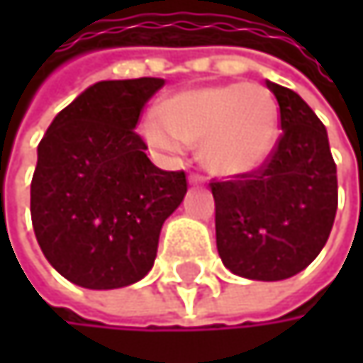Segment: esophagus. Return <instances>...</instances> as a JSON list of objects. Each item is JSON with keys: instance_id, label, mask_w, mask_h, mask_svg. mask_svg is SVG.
Returning a JSON list of instances; mask_svg holds the SVG:
<instances>
[{"instance_id": "34e87169", "label": "esophagus", "mask_w": 363, "mask_h": 363, "mask_svg": "<svg viewBox=\"0 0 363 363\" xmlns=\"http://www.w3.org/2000/svg\"><path fill=\"white\" fill-rule=\"evenodd\" d=\"M189 182H191V184H201L203 179H201L199 174H191V177H189Z\"/></svg>"}]
</instances>
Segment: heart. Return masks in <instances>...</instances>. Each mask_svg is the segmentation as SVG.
I'll return each mask as SVG.
<instances>
[{
  "instance_id": "obj_1",
  "label": "heart",
  "mask_w": 363,
  "mask_h": 363,
  "mask_svg": "<svg viewBox=\"0 0 363 363\" xmlns=\"http://www.w3.org/2000/svg\"><path fill=\"white\" fill-rule=\"evenodd\" d=\"M157 121L160 125L145 128L153 147H199L206 170L216 177H242L271 153L279 107L262 86H206L166 99L157 107Z\"/></svg>"
}]
</instances>
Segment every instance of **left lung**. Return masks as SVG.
Segmentation results:
<instances>
[{"label":"left lung","mask_w":363,"mask_h":363,"mask_svg":"<svg viewBox=\"0 0 363 363\" xmlns=\"http://www.w3.org/2000/svg\"><path fill=\"white\" fill-rule=\"evenodd\" d=\"M267 88L279 105L275 149L258 170L210 186L223 264L246 279L279 281L309 267L326 246L338 184L320 117L290 88L273 82Z\"/></svg>","instance_id":"obj_1"}]
</instances>
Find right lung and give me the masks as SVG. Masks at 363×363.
Segmentation results:
<instances>
[{
	"mask_svg": "<svg viewBox=\"0 0 363 363\" xmlns=\"http://www.w3.org/2000/svg\"><path fill=\"white\" fill-rule=\"evenodd\" d=\"M160 77L99 82L50 123L37 147L31 220L48 262L69 281L113 290L143 279L164 220L186 193L184 172L147 157L134 132Z\"/></svg>",
	"mask_w": 363,
	"mask_h": 363,
	"instance_id": "1",
	"label": "right lung"
}]
</instances>
